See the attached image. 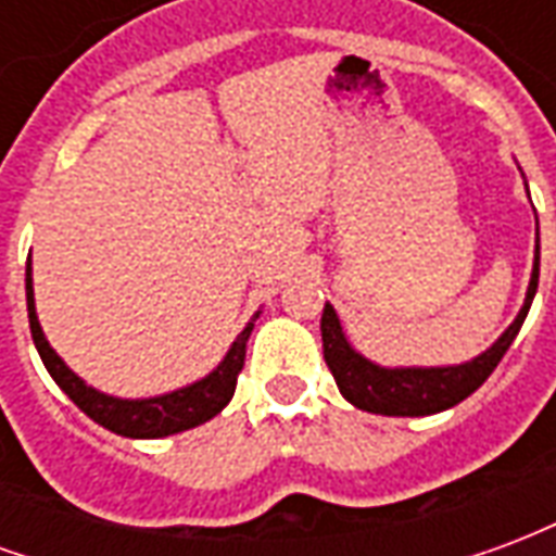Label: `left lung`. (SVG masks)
<instances>
[{
    "instance_id": "obj_1",
    "label": "left lung",
    "mask_w": 556,
    "mask_h": 556,
    "mask_svg": "<svg viewBox=\"0 0 556 556\" xmlns=\"http://www.w3.org/2000/svg\"><path fill=\"white\" fill-rule=\"evenodd\" d=\"M539 286V223H536V258H533V274L527 286V298L521 313L513 325L503 330V337L482 351L479 357L458 366H408V369H387L378 363L366 361L363 354L351 349V342L342 333L337 309L325 303L321 313V342H325V361L330 372L337 378L342 396L349 399L354 408L369 410V414H384V417H429L438 410H446L465 402L473 390L482 387L503 354L509 351L513 339L525 325L530 303Z\"/></svg>"
}]
</instances>
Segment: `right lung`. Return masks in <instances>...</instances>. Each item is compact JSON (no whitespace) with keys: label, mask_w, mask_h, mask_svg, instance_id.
Returning a JSON list of instances; mask_svg holds the SVG:
<instances>
[{"label":"right lung","mask_w":556,"mask_h":556,"mask_svg":"<svg viewBox=\"0 0 556 556\" xmlns=\"http://www.w3.org/2000/svg\"><path fill=\"white\" fill-rule=\"evenodd\" d=\"M26 306H29L31 339H35V349L41 354L47 372L53 375L55 384L65 390L67 399L83 414H89L98 426L115 431L122 438H166V434H178V431L193 429V426H202L211 417H217L235 396L238 375H241L243 357H247V339L253 333L255 318H258V313L250 318V325L243 327L241 337L231 342L229 354L223 357V363L214 372L205 375L202 381L154 399H115L89 387L83 378H77L67 369L65 361L50 349V342H47L41 325H38V313H35L31 262L26 265Z\"/></svg>","instance_id":"right-lung-1"}]
</instances>
